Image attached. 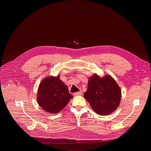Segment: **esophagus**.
<instances>
[{
  "label": "esophagus",
  "instance_id": "1",
  "mask_svg": "<svg viewBox=\"0 0 151 151\" xmlns=\"http://www.w3.org/2000/svg\"><path fill=\"white\" fill-rule=\"evenodd\" d=\"M82 91L81 90V91H79L78 92L75 93L73 94H74V96H80V95L82 94Z\"/></svg>",
  "mask_w": 151,
  "mask_h": 151
}]
</instances>
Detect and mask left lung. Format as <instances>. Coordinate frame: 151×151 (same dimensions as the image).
<instances>
[{"instance_id": "obj_1", "label": "left lung", "mask_w": 151, "mask_h": 151, "mask_svg": "<svg viewBox=\"0 0 151 151\" xmlns=\"http://www.w3.org/2000/svg\"><path fill=\"white\" fill-rule=\"evenodd\" d=\"M83 96L96 113L106 115L118 108L121 99V90L109 75L100 78L94 74L88 79V89Z\"/></svg>"}]
</instances>
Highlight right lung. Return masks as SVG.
I'll list each match as a JSON object with an SVG mask.
<instances>
[{"mask_svg": "<svg viewBox=\"0 0 151 151\" xmlns=\"http://www.w3.org/2000/svg\"><path fill=\"white\" fill-rule=\"evenodd\" d=\"M73 96L60 76H48L40 82L37 91V101L44 111L51 114L60 112Z\"/></svg>", "mask_w": 151, "mask_h": 151, "instance_id": "right-lung-1", "label": "right lung"}]
</instances>
